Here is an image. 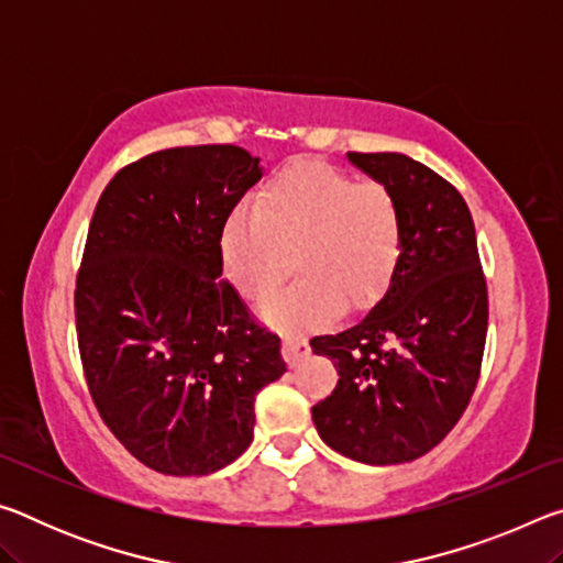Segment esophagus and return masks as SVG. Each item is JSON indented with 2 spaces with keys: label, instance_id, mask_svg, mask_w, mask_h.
I'll list each match as a JSON object with an SVG mask.
<instances>
[{
  "label": "esophagus",
  "instance_id": "obj_1",
  "mask_svg": "<svg viewBox=\"0 0 563 563\" xmlns=\"http://www.w3.org/2000/svg\"><path fill=\"white\" fill-rule=\"evenodd\" d=\"M310 355V342L298 335H285L283 338V357L290 367H298L300 362Z\"/></svg>",
  "mask_w": 563,
  "mask_h": 563
}]
</instances>
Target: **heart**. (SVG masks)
Instances as JSON below:
<instances>
[{
    "label": "heart",
    "mask_w": 563,
    "mask_h": 563,
    "mask_svg": "<svg viewBox=\"0 0 563 563\" xmlns=\"http://www.w3.org/2000/svg\"><path fill=\"white\" fill-rule=\"evenodd\" d=\"M258 211L235 208L218 233L225 280L258 300L288 278H302L261 305L280 330H310L383 298L399 265L405 221L397 198L377 180H357L322 161H295L258 194Z\"/></svg>",
    "instance_id": "b5f03b06"
}]
</instances>
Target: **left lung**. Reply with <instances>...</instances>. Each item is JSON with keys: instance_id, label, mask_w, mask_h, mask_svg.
I'll use <instances>...</instances> for the list:
<instances>
[{"instance_id": "8db88e82", "label": "left lung", "mask_w": 563, "mask_h": 563, "mask_svg": "<svg viewBox=\"0 0 563 563\" xmlns=\"http://www.w3.org/2000/svg\"><path fill=\"white\" fill-rule=\"evenodd\" d=\"M347 161L393 190L405 245L375 308L310 340L340 375L312 422L350 460L402 464L440 444L470 405L487 342V280L460 190L405 154Z\"/></svg>"}]
</instances>
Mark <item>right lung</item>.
Listing matches in <instances>:
<instances>
[{"label": "right lung", "mask_w": 563, "mask_h": 563, "mask_svg": "<svg viewBox=\"0 0 563 563\" xmlns=\"http://www.w3.org/2000/svg\"><path fill=\"white\" fill-rule=\"evenodd\" d=\"M263 178L238 146L151 154L111 178L76 278L89 393L151 470L203 476L253 442L255 395L285 373L280 338L221 280L218 233Z\"/></svg>", "instance_id": "right-lung-1"}]
</instances>
